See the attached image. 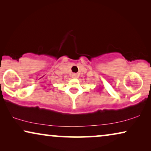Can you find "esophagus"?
Here are the masks:
<instances>
[{"label":"esophagus","mask_w":151,"mask_h":151,"mask_svg":"<svg viewBox=\"0 0 151 151\" xmlns=\"http://www.w3.org/2000/svg\"><path fill=\"white\" fill-rule=\"evenodd\" d=\"M73 76V78H77L78 77V75H77V74L74 73V74H73V76Z\"/></svg>","instance_id":"obj_1"}]
</instances>
